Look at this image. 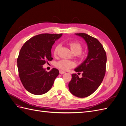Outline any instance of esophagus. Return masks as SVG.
<instances>
[{
	"mask_svg": "<svg viewBox=\"0 0 126 126\" xmlns=\"http://www.w3.org/2000/svg\"><path fill=\"white\" fill-rule=\"evenodd\" d=\"M59 73H60V74H63L65 73V71H63V70H60V71H59Z\"/></svg>",
	"mask_w": 126,
	"mask_h": 126,
	"instance_id": "34e87169",
	"label": "esophagus"
}]
</instances>
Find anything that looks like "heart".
<instances>
[{
    "label": "heart",
    "mask_w": 126,
    "mask_h": 126,
    "mask_svg": "<svg viewBox=\"0 0 126 126\" xmlns=\"http://www.w3.org/2000/svg\"><path fill=\"white\" fill-rule=\"evenodd\" d=\"M68 45L69 46L71 51L74 55H80L82 49V46L81 45V44H80L77 41H73L70 42V43L68 44ZM59 48V45H57L55 47L54 50V56H56L57 55V54H58ZM56 65L57 67L60 68L61 69L63 70H68L71 69V68L74 67L75 64L73 62H72V61L63 59L57 62Z\"/></svg>",
    "instance_id": "obj_1"
}]
</instances>
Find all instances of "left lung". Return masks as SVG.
I'll return each mask as SVG.
<instances>
[{
    "label": "left lung",
    "mask_w": 126,
    "mask_h": 126,
    "mask_svg": "<svg viewBox=\"0 0 126 126\" xmlns=\"http://www.w3.org/2000/svg\"><path fill=\"white\" fill-rule=\"evenodd\" d=\"M75 35L85 40L88 53L86 59L75 69L78 73L82 72V77L72 74L68 87L74 96L85 98L93 94L101 83L106 72L107 56L102 45L95 38L85 33Z\"/></svg>",
    "instance_id": "left-lung-1"
}]
</instances>
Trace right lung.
<instances>
[{"label": "right lung", "mask_w": 126, "mask_h": 126, "mask_svg": "<svg viewBox=\"0 0 126 126\" xmlns=\"http://www.w3.org/2000/svg\"><path fill=\"white\" fill-rule=\"evenodd\" d=\"M62 35L40 34L22 46L17 61V67L22 85L30 93L43 94L51 88L59 70L54 68L47 72L43 65L46 60H52V46Z\"/></svg>", "instance_id": "add662e5"}]
</instances>
